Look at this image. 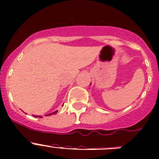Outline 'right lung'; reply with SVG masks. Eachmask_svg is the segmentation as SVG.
Here are the masks:
<instances>
[{"mask_svg":"<svg viewBox=\"0 0 159 159\" xmlns=\"http://www.w3.org/2000/svg\"><path fill=\"white\" fill-rule=\"evenodd\" d=\"M57 112V111H55V112H52V113H50V114H48V115L47 116H50V115H53V114H56ZM34 116V115H33ZM35 116V117H42L41 116Z\"/></svg>","mask_w":159,"mask_h":159,"instance_id":"add662e5","label":"right lung"}]
</instances>
